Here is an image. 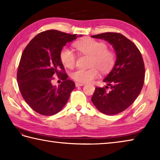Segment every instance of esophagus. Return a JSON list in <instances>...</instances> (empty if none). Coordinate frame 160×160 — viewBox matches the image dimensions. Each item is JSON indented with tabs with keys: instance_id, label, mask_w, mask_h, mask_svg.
<instances>
[{
	"instance_id": "1",
	"label": "esophagus",
	"mask_w": 160,
	"mask_h": 160,
	"mask_svg": "<svg viewBox=\"0 0 160 160\" xmlns=\"http://www.w3.org/2000/svg\"><path fill=\"white\" fill-rule=\"evenodd\" d=\"M83 85H85L84 83H80V82H75V86L76 87H82Z\"/></svg>"
}]
</instances>
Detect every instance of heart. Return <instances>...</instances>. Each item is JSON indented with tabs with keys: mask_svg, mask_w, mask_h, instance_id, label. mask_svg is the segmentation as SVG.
Masks as SVG:
<instances>
[{
	"mask_svg": "<svg viewBox=\"0 0 160 160\" xmlns=\"http://www.w3.org/2000/svg\"><path fill=\"white\" fill-rule=\"evenodd\" d=\"M75 47L79 52L90 56V68H78L71 73V78L80 83L90 82L99 76V71L102 73H107L113 68L116 61L115 53L107 48L103 42L86 38L75 43ZM60 58L63 64L68 68L74 67L76 62V55L71 49L64 47L60 52Z\"/></svg>",
	"mask_w": 160,
	"mask_h": 160,
	"instance_id": "obj_1",
	"label": "heart"
}]
</instances>
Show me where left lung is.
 Here are the masks:
<instances>
[{
	"label": "left lung",
	"mask_w": 160,
	"mask_h": 160,
	"mask_svg": "<svg viewBox=\"0 0 160 160\" xmlns=\"http://www.w3.org/2000/svg\"><path fill=\"white\" fill-rule=\"evenodd\" d=\"M92 37L104 39L112 44L116 60L112 71L103 80L107 86L97 87L91 100L100 112L117 114L131 106L141 92L145 80L142 55L134 43L123 34L106 32Z\"/></svg>",
	"instance_id": "left-lung-1"
}]
</instances>
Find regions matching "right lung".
<instances>
[{"label":"right lung","mask_w":160,"mask_h":160,"mask_svg":"<svg viewBox=\"0 0 160 160\" xmlns=\"http://www.w3.org/2000/svg\"><path fill=\"white\" fill-rule=\"evenodd\" d=\"M77 37L55 29L42 32L23 51L17 74L19 89L29 106L39 114L52 116L60 112L75 88L73 81L67 79L60 52ZM56 74L64 80L58 87L51 84Z\"/></svg>","instance_id":"right-lung-1"}]
</instances>
